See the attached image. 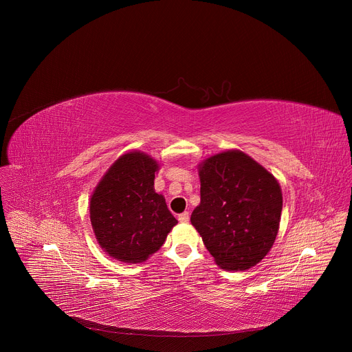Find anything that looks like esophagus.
Listing matches in <instances>:
<instances>
[{"instance_id": "1", "label": "esophagus", "mask_w": 352, "mask_h": 352, "mask_svg": "<svg viewBox=\"0 0 352 352\" xmlns=\"http://www.w3.org/2000/svg\"><path fill=\"white\" fill-rule=\"evenodd\" d=\"M178 220H179V223H188L189 221V213L184 212V213L178 214Z\"/></svg>"}]
</instances>
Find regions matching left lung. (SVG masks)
Segmentation results:
<instances>
[{
    "mask_svg": "<svg viewBox=\"0 0 352 352\" xmlns=\"http://www.w3.org/2000/svg\"><path fill=\"white\" fill-rule=\"evenodd\" d=\"M200 204L190 223L221 269L242 272L269 252L280 228L283 193L277 178L241 150L200 162Z\"/></svg>",
    "mask_w": 352,
    "mask_h": 352,
    "instance_id": "obj_1",
    "label": "left lung"
}]
</instances>
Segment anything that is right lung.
<instances>
[{
    "instance_id": "add662e5",
    "label": "right lung",
    "mask_w": 352,
    "mask_h": 352,
    "mask_svg": "<svg viewBox=\"0 0 352 352\" xmlns=\"http://www.w3.org/2000/svg\"><path fill=\"white\" fill-rule=\"evenodd\" d=\"M160 164L139 150L124 153L90 196V223L104 252L124 263H142L162 248L178 223L155 190Z\"/></svg>"
}]
</instances>
